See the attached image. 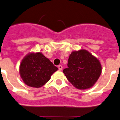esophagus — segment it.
Segmentation results:
<instances>
[{
	"label": "esophagus",
	"mask_w": 120,
	"mask_h": 120,
	"mask_svg": "<svg viewBox=\"0 0 120 120\" xmlns=\"http://www.w3.org/2000/svg\"><path fill=\"white\" fill-rule=\"evenodd\" d=\"M58 68H59V71H61L62 70V69H63V67H62L61 65H59V66H58Z\"/></svg>",
	"instance_id": "esophagus-1"
}]
</instances>
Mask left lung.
I'll use <instances>...</instances> for the list:
<instances>
[{
    "label": "left lung",
    "instance_id": "obj_1",
    "mask_svg": "<svg viewBox=\"0 0 120 120\" xmlns=\"http://www.w3.org/2000/svg\"><path fill=\"white\" fill-rule=\"evenodd\" d=\"M68 67L63 69V73L69 82L79 89L92 87L101 73V65L98 59L85 49L72 52Z\"/></svg>",
    "mask_w": 120,
    "mask_h": 120
}]
</instances>
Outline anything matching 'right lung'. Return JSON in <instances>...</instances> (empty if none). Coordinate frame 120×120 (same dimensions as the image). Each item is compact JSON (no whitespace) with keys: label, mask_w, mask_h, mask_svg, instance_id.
<instances>
[{"label":"right lung","mask_w":120,"mask_h":120,"mask_svg":"<svg viewBox=\"0 0 120 120\" xmlns=\"http://www.w3.org/2000/svg\"><path fill=\"white\" fill-rule=\"evenodd\" d=\"M57 70L58 68L42 53L31 52L22 60L19 73L26 85L40 87L48 82Z\"/></svg>","instance_id":"1"}]
</instances>
